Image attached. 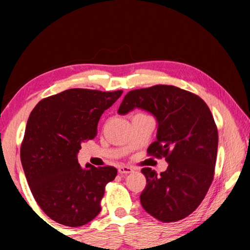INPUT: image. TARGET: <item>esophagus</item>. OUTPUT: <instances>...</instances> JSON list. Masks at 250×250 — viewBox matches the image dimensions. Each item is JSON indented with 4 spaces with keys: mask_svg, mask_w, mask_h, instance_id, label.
<instances>
[{
    "mask_svg": "<svg viewBox=\"0 0 250 250\" xmlns=\"http://www.w3.org/2000/svg\"><path fill=\"white\" fill-rule=\"evenodd\" d=\"M118 172L120 173V174H129V173H132L133 172V168L131 167H125V166H120L118 167Z\"/></svg>",
    "mask_w": 250,
    "mask_h": 250,
    "instance_id": "1",
    "label": "esophagus"
}]
</instances>
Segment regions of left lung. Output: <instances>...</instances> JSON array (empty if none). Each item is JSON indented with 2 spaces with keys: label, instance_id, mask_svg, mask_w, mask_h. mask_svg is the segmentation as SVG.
Returning <instances> with one entry per match:
<instances>
[{
  "label": "left lung",
  "instance_id": "left-lung-1",
  "mask_svg": "<svg viewBox=\"0 0 250 250\" xmlns=\"http://www.w3.org/2000/svg\"><path fill=\"white\" fill-rule=\"evenodd\" d=\"M134 108L155 117L156 141L147 154L168 163L160 174L150 167L141 170L146 179L141 205L160 222L181 221L197 208L214 179L218 132L213 115L200 97L167 84L129 91L118 113Z\"/></svg>",
  "mask_w": 250,
  "mask_h": 250
}]
</instances>
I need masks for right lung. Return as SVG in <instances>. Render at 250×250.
<instances>
[{
    "label": "right lung",
    "mask_w": 250,
    "mask_h": 250,
    "mask_svg": "<svg viewBox=\"0 0 250 250\" xmlns=\"http://www.w3.org/2000/svg\"><path fill=\"white\" fill-rule=\"evenodd\" d=\"M121 95L74 88L41 100L29 115L21 146L23 170L37 204L62 225L83 226L100 213L117 168H83L77 153L96 137L101 115Z\"/></svg>",
    "instance_id": "add662e5"
}]
</instances>
